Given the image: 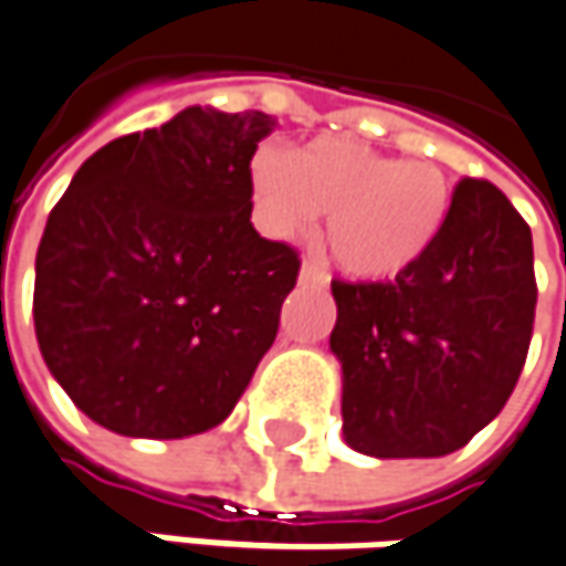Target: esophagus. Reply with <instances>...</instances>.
<instances>
[{
  "instance_id": "esophagus-1",
  "label": "esophagus",
  "mask_w": 566,
  "mask_h": 566,
  "mask_svg": "<svg viewBox=\"0 0 566 566\" xmlns=\"http://www.w3.org/2000/svg\"><path fill=\"white\" fill-rule=\"evenodd\" d=\"M297 279H301V284H314V287H323V284H326V272H323L316 262H311V259H307V262L301 265V275H297Z\"/></svg>"
}]
</instances>
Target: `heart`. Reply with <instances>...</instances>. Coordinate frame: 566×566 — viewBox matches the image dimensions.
Wrapping results in <instances>:
<instances>
[{"instance_id": "obj_1", "label": "heart", "mask_w": 566, "mask_h": 566, "mask_svg": "<svg viewBox=\"0 0 566 566\" xmlns=\"http://www.w3.org/2000/svg\"><path fill=\"white\" fill-rule=\"evenodd\" d=\"M255 223L294 240L326 220V250L358 282H387L436 247L454 188L436 163L397 159L346 137H316L301 153L275 140L250 156Z\"/></svg>"}]
</instances>
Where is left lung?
Returning <instances> with one entry per match:
<instances>
[{
    "label": "left lung",
    "instance_id": "8db88e82",
    "mask_svg": "<svg viewBox=\"0 0 566 566\" xmlns=\"http://www.w3.org/2000/svg\"><path fill=\"white\" fill-rule=\"evenodd\" d=\"M532 230L464 179L436 247L394 282H333L343 439L371 458H442L500 413L535 323Z\"/></svg>",
    "mask_w": 566,
    "mask_h": 566
}]
</instances>
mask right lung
<instances>
[{"mask_svg":"<svg viewBox=\"0 0 566 566\" xmlns=\"http://www.w3.org/2000/svg\"><path fill=\"white\" fill-rule=\"evenodd\" d=\"M262 112L191 105L92 153L48 217L34 333L56 384L130 439H188L272 349L297 252L250 223Z\"/></svg>","mask_w":566,"mask_h":566,"instance_id":"1","label":"right lung"}]
</instances>
